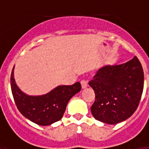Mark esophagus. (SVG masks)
<instances>
[{"mask_svg":"<svg viewBox=\"0 0 149 149\" xmlns=\"http://www.w3.org/2000/svg\"><path fill=\"white\" fill-rule=\"evenodd\" d=\"M81 88H86L88 86L87 81L81 80Z\"/></svg>","mask_w":149,"mask_h":149,"instance_id":"34e87169","label":"esophagus"}]
</instances>
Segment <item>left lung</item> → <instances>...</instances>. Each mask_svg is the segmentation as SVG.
Instances as JSON below:
<instances>
[{
	"label": "left lung",
	"mask_w": 149,
	"mask_h": 149,
	"mask_svg": "<svg viewBox=\"0 0 149 149\" xmlns=\"http://www.w3.org/2000/svg\"><path fill=\"white\" fill-rule=\"evenodd\" d=\"M88 84L95 94L93 116L102 123L118 124L138 108L144 87L142 66L137 56L124 64L107 65Z\"/></svg>",
	"instance_id": "1"
}]
</instances>
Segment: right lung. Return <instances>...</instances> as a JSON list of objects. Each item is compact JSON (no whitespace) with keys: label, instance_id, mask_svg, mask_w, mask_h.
I'll use <instances>...</instances> for the list:
<instances>
[{"label":"right lung","instance_id":"1","mask_svg":"<svg viewBox=\"0 0 149 149\" xmlns=\"http://www.w3.org/2000/svg\"><path fill=\"white\" fill-rule=\"evenodd\" d=\"M14 69L15 66L11 74V88L17 108L25 118L41 126L60 120L69 100L81 88L80 83L76 82L72 85H58L45 95H29L16 84Z\"/></svg>","mask_w":149,"mask_h":149}]
</instances>
